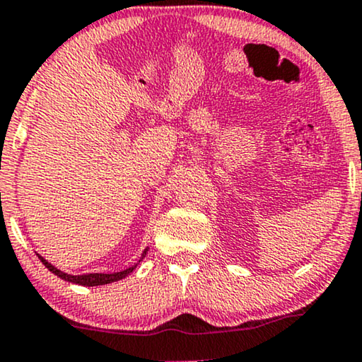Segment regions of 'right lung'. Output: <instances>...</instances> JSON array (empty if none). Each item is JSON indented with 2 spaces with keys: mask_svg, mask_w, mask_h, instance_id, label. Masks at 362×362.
I'll return each mask as SVG.
<instances>
[{
  "mask_svg": "<svg viewBox=\"0 0 362 362\" xmlns=\"http://www.w3.org/2000/svg\"><path fill=\"white\" fill-rule=\"evenodd\" d=\"M147 252H148V249H145L144 254H141L140 260L144 259L145 255H147ZM38 257H40L41 262L45 264V267H47L49 272H53L54 276H58L59 279H63V281L78 284V286H88V287L105 286V284H112V282L120 281V279H125L128 274L135 271L136 265H139V262H140V260H139V262H136L135 265H132V267H128V269H125V271H122V272H113V274H97V272H95V274H81V276H71V274H66V272L59 271V269H57V267H54V265L49 264L48 260L41 257V255H38Z\"/></svg>",
  "mask_w": 362,
  "mask_h": 362,
  "instance_id": "1",
  "label": "right lung"
}]
</instances>
